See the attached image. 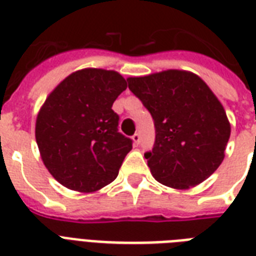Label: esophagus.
Listing matches in <instances>:
<instances>
[{
    "label": "esophagus",
    "mask_w": 256,
    "mask_h": 256,
    "mask_svg": "<svg viewBox=\"0 0 256 256\" xmlns=\"http://www.w3.org/2000/svg\"><path fill=\"white\" fill-rule=\"evenodd\" d=\"M132 142H134V144H136V146L140 144V136L138 132H136V134L132 136Z\"/></svg>",
    "instance_id": "esophagus-1"
}]
</instances>
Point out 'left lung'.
<instances>
[{
	"label": "left lung",
	"mask_w": 256,
	"mask_h": 256,
	"mask_svg": "<svg viewBox=\"0 0 256 256\" xmlns=\"http://www.w3.org/2000/svg\"><path fill=\"white\" fill-rule=\"evenodd\" d=\"M128 82L154 120L156 144L144 154L152 176L178 190L206 180L222 164L231 132L226 112L206 82L172 69Z\"/></svg>",
	"instance_id": "1"
}]
</instances>
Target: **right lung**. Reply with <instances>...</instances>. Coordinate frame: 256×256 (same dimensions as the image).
Here are the masks:
<instances>
[{
	"label": "right lung",
	"mask_w": 256,
	"mask_h": 256,
	"mask_svg": "<svg viewBox=\"0 0 256 256\" xmlns=\"http://www.w3.org/2000/svg\"><path fill=\"white\" fill-rule=\"evenodd\" d=\"M128 82L114 70L74 72L50 92L36 120L44 164L62 186L94 192L118 175L132 140L112 108Z\"/></svg>",
	"instance_id": "add662e5"
}]
</instances>
